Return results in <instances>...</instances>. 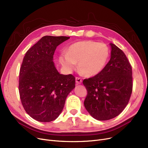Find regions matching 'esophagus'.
<instances>
[{"mask_svg":"<svg viewBox=\"0 0 148 148\" xmlns=\"http://www.w3.org/2000/svg\"><path fill=\"white\" fill-rule=\"evenodd\" d=\"M75 82H76V83L77 84H80L82 83V80L80 78H79V77H76L75 78Z\"/></svg>","mask_w":148,"mask_h":148,"instance_id":"esophagus-1","label":"esophagus"}]
</instances>
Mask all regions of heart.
Segmentation results:
<instances>
[{
    "label": "heart",
    "mask_w": 148,
    "mask_h": 148,
    "mask_svg": "<svg viewBox=\"0 0 148 148\" xmlns=\"http://www.w3.org/2000/svg\"><path fill=\"white\" fill-rule=\"evenodd\" d=\"M109 56L110 50L106 44L83 41L70 45L67 53L61 54L59 61L68 72L73 71L78 63L79 69L84 75L93 77L103 71Z\"/></svg>",
    "instance_id": "heart-1"
}]
</instances>
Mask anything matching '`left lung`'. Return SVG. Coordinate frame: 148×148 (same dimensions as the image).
<instances>
[{
  "mask_svg": "<svg viewBox=\"0 0 148 148\" xmlns=\"http://www.w3.org/2000/svg\"><path fill=\"white\" fill-rule=\"evenodd\" d=\"M111 56L103 71L83 82L88 95L84 106L98 121L118 116L128 104L133 88L132 68L124 53L110 43Z\"/></svg>",
  "mask_w": 148,
  "mask_h": 148,
  "instance_id": "8db88e82",
  "label": "left lung"
}]
</instances>
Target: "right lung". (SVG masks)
Here are the masks:
<instances>
[{
  "label": "right lung",
  "mask_w": 148,
  "mask_h": 148,
  "mask_svg": "<svg viewBox=\"0 0 148 148\" xmlns=\"http://www.w3.org/2000/svg\"><path fill=\"white\" fill-rule=\"evenodd\" d=\"M69 38L43 36L23 58L19 75L21 101L27 113L39 122L55 120L67 96L75 88V77L60 74L53 62L57 47Z\"/></svg>",
  "instance_id": "obj_1"
}]
</instances>
